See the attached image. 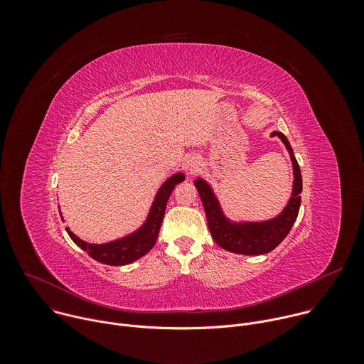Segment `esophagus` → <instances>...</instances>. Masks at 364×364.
I'll list each match as a JSON object with an SVG mask.
<instances>
[{
    "mask_svg": "<svg viewBox=\"0 0 364 364\" xmlns=\"http://www.w3.org/2000/svg\"><path fill=\"white\" fill-rule=\"evenodd\" d=\"M186 167H187V170H188L190 173H194V171H197V170H198V167H200V161H198L196 157H191V159H188V160H187Z\"/></svg>",
    "mask_w": 364,
    "mask_h": 364,
    "instance_id": "1",
    "label": "esophagus"
}]
</instances>
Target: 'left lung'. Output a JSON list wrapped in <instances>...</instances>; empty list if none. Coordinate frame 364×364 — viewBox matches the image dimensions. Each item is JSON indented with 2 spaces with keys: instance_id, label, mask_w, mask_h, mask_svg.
Segmentation results:
<instances>
[{
  "instance_id": "obj_1",
  "label": "left lung",
  "mask_w": 364,
  "mask_h": 364,
  "mask_svg": "<svg viewBox=\"0 0 364 364\" xmlns=\"http://www.w3.org/2000/svg\"><path fill=\"white\" fill-rule=\"evenodd\" d=\"M272 136H278L289 152V159L292 163V193L279 215L268 220H232L229 219L223 207L213 190V187L207 183L204 178L197 177L194 180V186L200 194L205 218L207 226H209L210 235L213 240L223 249L239 253V255H264L274 250L289 233L294 226L299 205H301V193H302V177L301 170L296 163L294 151L291 148L287 136L274 131Z\"/></svg>"
}]
</instances>
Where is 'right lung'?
Here are the masks:
<instances>
[{"label":"right lung","instance_id":"add662e5","mask_svg":"<svg viewBox=\"0 0 364 364\" xmlns=\"http://www.w3.org/2000/svg\"><path fill=\"white\" fill-rule=\"evenodd\" d=\"M184 180H186V176L183 173H176L170 176L161 184L159 191L155 193L154 201L149 207L144 223L138 229H135L134 232L122 237L97 245V243H89L82 240L69 228H66V232L80 249H83L90 257H93L95 261L100 264H107L112 267L132 264L138 261V259L142 257L144 255H146L154 247L155 242H157L161 223L164 219V213H166L167 201L173 190L176 188V186L183 183ZM59 212H60V207H59ZM60 218L63 220L62 212H60Z\"/></svg>","mask_w":364,"mask_h":364}]
</instances>
